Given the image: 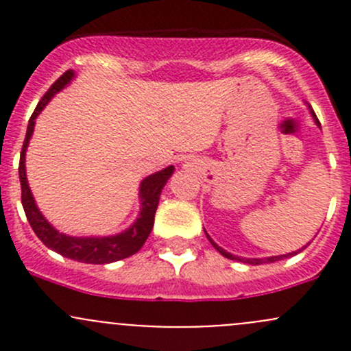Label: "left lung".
I'll return each instance as SVG.
<instances>
[{"instance_id":"obj_1","label":"left lung","mask_w":351,"mask_h":351,"mask_svg":"<svg viewBox=\"0 0 351 351\" xmlns=\"http://www.w3.org/2000/svg\"><path fill=\"white\" fill-rule=\"evenodd\" d=\"M309 112H311V115H313V119H314V122H316V125H317V127H321L319 120H317L316 113H314V110L311 108V105H309ZM205 234H207V231H205ZM207 238H208V241L212 243V246H214L215 250H217L219 253L222 254V256L229 258V260L243 261V263H247V265H263V263H274V261L284 260V258H289V256H295L297 253H300V251H302V250H306V246H307V244H309V243H307L306 246L302 247V250H299V251H292V253H287V254H278V256H268V258H243V256H236V254H232V253H228V251H226V250H222V247L219 246V244H215L214 241H212V238H210V236H208V234H207Z\"/></svg>"}]
</instances>
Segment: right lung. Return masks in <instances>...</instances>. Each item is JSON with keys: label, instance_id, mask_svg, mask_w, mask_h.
Segmentation results:
<instances>
[{"label": "right lung", "instance_id": "right-lung-1", "mask_svg": "<svg viewBox=\"0 0 351 351\" xmlns=\"http://www.w3.org/2000/svg\"><path fill=\"white\" fill-rule=\"evenodd\" d=\"M74 71L69 69L49 88L47 93L42 97L38 105L35 107L34 113H32L30 120H28L27 127V136H25L22 154H20V166H19V175H20V185H22V205L25 215H27L28 222H30L32 229L37 234L49 250L56 251V253L62 254V256L71 258L74 261H81V263H91V265H105L113 263V261L123 260L143 247L146 239L149 238L151 231L154 226V215L156 208L159 204V195L161 190L165 189L166 182L169 176L175 171V166H168L162 168L161 171H156L153 175L146 176L141 182L139 186V202H141V210L136 221L125 229V231L119 232V234L112 236H69L64 232H59L47 219L44 217L40 210H38L35 198L32 195V190L28 186L27 180V169H25V156H27L28 143L32 139L35 127V119L38 113L45 108V105L54 98L56 93L64 90L67 84L73 81Z\"/></svg>", "mask_w": 351, "mask_h": 351}]
</instances>
